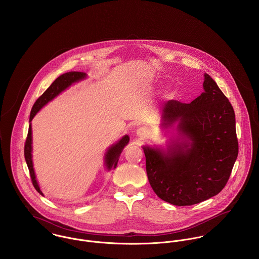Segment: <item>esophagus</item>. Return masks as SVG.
<instances>
[{"instance_id":"1","label":"esophagus","mask_w":259,"mask_h":259,"mask_svg":"<svg viewBox=\"0 0 259 259\" xmlns=\"http://www.w3.org/2000/svg\"><path fill=\"white\" fill-rule=\"evenodd\" d=\"M148 130L146 126H141L137 130V136L140 139H146L148 137Z\"/></svg>"}]
</instances>
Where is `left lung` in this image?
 <instances>
[{"label":"left lung","instance_id":"8db88e82","mask_svg":"<svg viewBox=\"0 0 259 259\" xmlns=\"http://www.w3.org/2000/svg\"><path fill=\"white\" fill-rule=\"evenodd\" d=\"M203 89L190 104L171 100L162 107V125L178 122L181 139L166 150L143 147L150 186L174 205H192L220 193L237 158L233 108L209 74H204Z\"/></svg>","mask_w":259,"mask_h":259}]
</instances>
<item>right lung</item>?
Instances as JSON below:
<instances>
[{"label": "right lung", "mask_w": 259, "mask_h": 259, "mask_svg": "<svg viewBox=\"0 0 259 259\" xmlns=\"http://www.w3.org/2000/svg\"><path fill=\"white\" fill-rule=\"evenodd\" d=\"M85 77H87V74L81 73V72H70V73H66V74L60 75L46 90V92L37 99L35 105L33 106L32 111H31L29 132H28V137H27L26 144H25L24 152H25V159H26L27 165L29 167V171H30V176H31V180H32L33 185L36 188L37 192L40 193L41 195H44V194H42L41 190L39 189V186L37 185L36 175H35L34 166H33V159H32V125H31V121L34 118V116L37 114V111H39L44 106H46L49 102H51L53 99H55L57 96H59L62 92H64L70 85H72L74 82L79 81V80H81ZM128 142H130L128 136H124L116 144L112 145L111 148H109V149L107 150L106 156H105V163H106V166H107L108 170H111V168H115V166L117 164V161H118V157H119L123 148L128 144Z\"/></svg>", "instance_id": "right-lung-1"}]
</instances>
